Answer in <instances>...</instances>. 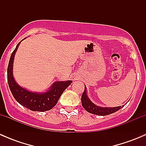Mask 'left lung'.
I'll list each match as a JSON object with an SVG mask.
<instances>
[{
    "mask_svg": "<svg viewBox=\"0 0 146 146\" xmlns=\"http://www.w3.org/2000/svg\"><path fill=\"white\" fill-rule=\"evenodd\" d=\"M81 102L82 106L87 111H88L89 113H91V114H96V115L99 116L109 115V114H111L112 113L116 112V111H118L120 109H121L122 107H124V105H122L115 107H103L96 105L93 102H92V101L88 97L85 85V90H84L81 97Z\"/></svg>",
    "mask_w": 146,
    "mask_h": 146,
    "instance_id": "8db88e82",
    "label": "left lung"
}]
</instances>
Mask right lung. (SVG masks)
I'll list each match as a JSON object with an SVG mask.
<instances>
[{"mask_svg":"<svg viewBox=\"0 0 146 146\" xmlns=\"http://www.w3.org/2000/svg\"><path fill=\"white\" fill-rule=\"evenodd\" d=\"M20 44V42L17 44L16 48L12 53L8 66L7 76L10 91L17 102L32 111H46L51 110L57 104L61 95L70 85L72 80L55 82L49 90L45 92H31L20 86L15 80L13 71L15 55Z\"/></svg>","mask_w":146,"mask_h":146,"instance_id":"1","label":"right lung"}]
</instances>
